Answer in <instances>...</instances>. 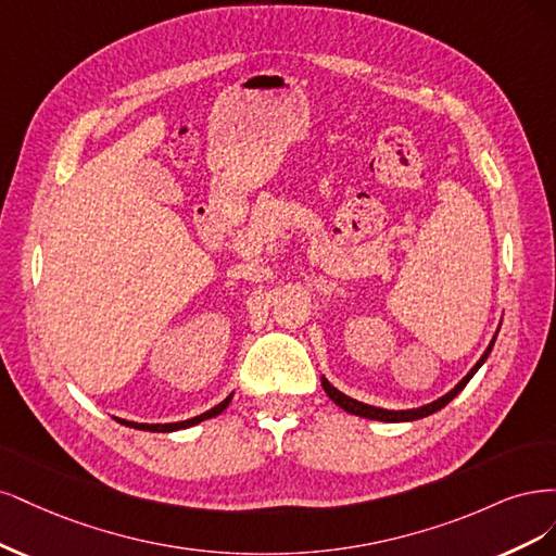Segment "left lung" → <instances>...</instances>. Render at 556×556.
<instances>
[{"instance_id": "left-lung-1", "label": "left lung", "mask_w": 556, "mask_h": 556, "mask_svg": "<svg viewBox=\"0 0 556 556\" xmlns=\"http://www.w3.org/2000/svg\"><path fill=\"white\" fill-rule=\"evenodd\" d=\"M496 334H498V328H496V332H494V337H492L490 346L485 349V353L480 355V361L469 369V374L464 376V379H462L453 390H447L443 397H439V400H434V402H429V404H425V406H418V408H400V410H395V408H381V406H371V404H365V402H357V400L344 395L342 390H337V388L326 379V376H320V386H324L326 395H328L339 408H344L346 414L361 416V418H369V420H379V422H410V420H420V418H427V416L437 414V410H441L447 402H453V400L459 395V392H462L464 388H467V383L473 379L476 371H478L482 365H485V361L490 357V353H492V349H494V342H496Z\"/></svg>"}]
</instances>
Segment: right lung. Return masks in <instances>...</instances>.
<instances>
[{
	"label": "right lung",
	"instance_id": "right-lung-1",
	"mask_svg": "<svg viewBox=\"0 0 556 556\" xmlns=\"http://www.w3.org/2000/svg\"><path fill=\"white\" fill-rule=\"evenodd\" d=\"M230 400H232V395H228L222 404H217L214 408H210V410H205V414H201V416H195V418H189V420H180V422H166V425H148V422H131V420H122V418H115L117 422H122V425H127V427H134V429H142V432H177V429H189V427H193V425H199V422H203V420H210V418H214V416H219L222 410L230 404Z\"/></svg>",
	"mask_w": 556,
	"mask_h": 556
}]
</instances>
